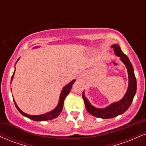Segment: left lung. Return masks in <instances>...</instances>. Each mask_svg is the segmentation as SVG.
Instances as JSON below:
<instances>
[{"label":"left lung","mask_w":146,"mask_h":146,"mask_svg":"<svg viewBox=\"0 0 146 146\" xmlns=\"http://www.w3.org/2000/svg\"><path fill=\"white\" fill-rule=\"evenodd\" d=\"M111 47L114 48L115 54L117 56L119 57L120 60L124 64L125 67L127 68V71H128V86L124 96L119 101L113 102L105 108H99L93 106L90 104V102L88 101V99L85 96L84 90L82 93V98L84 101L85 106H86L87 111L93 116L102 119L113 118V117H115L125 113L132 104V102L137 91V80L135 78V73H134L133 66H132L130 60L122 52L119 44H115L112 45Z\"/></svg>","instance_id":"left-lung-1"}]
</instances>
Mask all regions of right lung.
Here are the masks:
<instances>
[{"instance_id": "obj_1", "label": "right lung", "mask_w": 146, "mask_h": 146, "mask_svg": "<svg viewBox=\"0 0 146 146\" xmlns=\"http://www.w3.org/2000/svg\"><path fill=\"white\" fill-rule=\"evenodd\" d=\"M38 47H39V46H36V47H34L33 48H38ZM18 60H19V58H18ZM18 60H17V62L18 61ZM17 62H16V63H17ZM15 71H16V69H15ZM15 71L14 72V74H13L12 77H11V82H12L13 78H14ZM75 82V80H72L71 82H69L68 84H66V86H64V88H62V91H61V93H60L59 102H58V105H57V106L54 108V109L51 110L50 112H48V113H44V114H42V115H29V114L25 113L23 111H22L21 109H20L19 107L18 106L17 104L16 103V102H15V100L14 99L15 106H16V108H17L18 111H19L20 113H21L22 115H23V116L27 117V118L30 119H32V120H33V121H47V120L53 119L56 118V117H58V116H59L60 114L61 113L62 111L64 102V100H65V98H66V97L67 96V95H68V93H69L70 91H71L72 86H73V84H74Z\"/></svg>"}]
</instances>
